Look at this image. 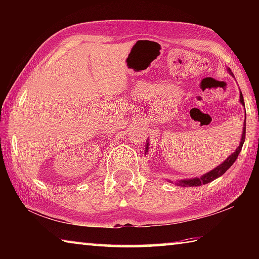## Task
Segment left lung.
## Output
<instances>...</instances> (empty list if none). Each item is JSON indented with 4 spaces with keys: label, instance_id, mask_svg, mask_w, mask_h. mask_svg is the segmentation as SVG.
<instances>
[{
    "label": "left lung",
    "instance_id": "obj_1",
    "mask_svg": "<svg viewBox=\"0 0 259 259\" xmlns=\"http://www.w3.org/2000/svg\"><path fill=\"white\" fill-rule=\"evenodd\" d=\"M229 72L232 74L231 69H229ZM240 103L243 105L244 106V100H243V96L242 94L240 93ZM243 131H242V137H241V143L240 145L238 146V148H236L235 152L232 153V154L227 157V159L223 162L222 164H219L218 166H216L213 170H211V171H209L207 174H204L201 176L200 178L195 177V178H191V179H182V181H177L176 182V185L178 186H182V187H192V186H201V185H204V184H208L210 182L214 181V179L221 177L222 175H224L227 169L230 168V166L234 163L236 157H238V155L240 154L241 150H242V146H243V143H244V139H245V120H244V123H243ZM147 147H148V143L146 145V148H145V153L147 152Z\"/></svg>",
    "mask_w": 259,
    "mask_h": 259
}]
</instances>
